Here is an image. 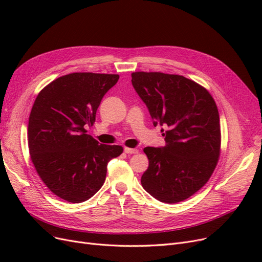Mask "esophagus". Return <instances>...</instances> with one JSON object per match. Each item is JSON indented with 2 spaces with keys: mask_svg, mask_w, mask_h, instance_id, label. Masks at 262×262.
I'll return each mask as SVG.
<instances>
[{
  "mask_svg": "<svg viewBox=\"0 0 262 262\" xmlns=\"http://www.w3.org/2000/svg\"><path fill=\"white\" fill-rule=\"evenodd\" d=\"M124 153L125 154H138L139 149L137 148H130V147H124Z\"/></svg>",
  "mask_w": 262,
  "mask_h": 262,
  "instance_id": "esophagus-1",
  "label": "esophagus"
}]
</instances>
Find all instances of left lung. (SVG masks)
<instances>
[{"label": "left lung", "mask_w": 262, "mask_h": 262, "mask_svg": "<svg viewBox=\"0 0 262 262\" xmlns=\"http://www.w3.org/2000/svg\"><path fill=\"white\" fill-rule=\"evenodd\" d=\"M131 76L153 124L167 128L164 147L144 148L148 168L141 184L158 201H184L207 184L219 162L221 125L215 101L203 86L185 76L161 72Z\"/></svg>", "instance_id": "obj_1"}]
</instances>
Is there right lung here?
<instances>
[{"instance_id":"1","label":"right lung","mask_w":262,"mask_h":262,"mask_svg":"<svg viewBox=\"0 0 262 262\" xmlns=\"http://www.w3.org/2000/svg\"><path fill=\"white\" fill-rule=\"evenodd\" d=\"M118 74L71 73L40 91L28 121V147L37 173L50 191L72 203L89 200L104 185L108 162L120 145L99 144L90 134L105 94Z\"/></svg>"}]
</instances>
